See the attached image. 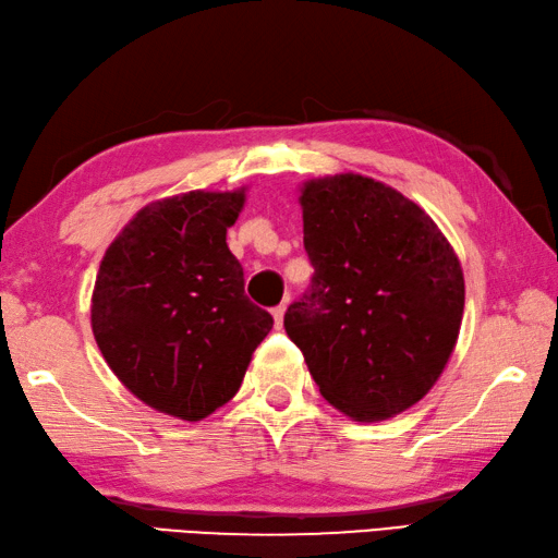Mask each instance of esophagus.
Masks as SVG:
<instances>
[{
  "mask_svg": "<svg viewBox=\"0 0 558 558\" xmlns=\"http://www.w3.org/2000/svg\"><path fill=\"white\" fill-rule=\"evenodd\" d=\"M282 317H286V305L272 307V322H276V329H282Z\"/></svg>",
  "mask_w": 558,
  "mask_h": 558,
  "instance_id": "34e87169",
  "label": "esophagus"
}]
</instances>
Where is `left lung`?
<instances>
[{"label":"left lung","mask_w":558,"mask_h":558,"mask_svg":"<svg viewBox=\"0 0 558 558\" xmlns=\"http://www.w3.org/2000/svg\"><path fill=\"white\" fill-rule=\"evenodd\" d=\"M312 286L286 331L324 400L359 422L422 400L451 356L463 317L461 263L414 202L363 175L302 187Z\"/></svg>","instance_id":"left-lung-1"}]
</instances>
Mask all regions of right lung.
Here are the masks:
<instances>
[{
	"instance_id": "right-lung-1",
	"label": "right lung",
	"mask_w": 558,
	"mask_h": 558,
	"mask_svg": "<svg viewBox=\"0 0 558 558\" xmlns=\"http://www.w3.org/2000/svg\"><path fill=\"white\" fill-rule=\"evenodd\" d=\"M244 190L154 202L111 241L93 292L109 368L150 408L197 422L241 388L272 317L244 292L227 229Z\"/></svg>"
}]
</instances>
